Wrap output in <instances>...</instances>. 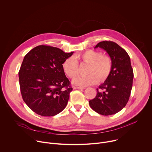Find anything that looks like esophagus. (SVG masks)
<instances>
[{
	"instance_id": "obj_1",
	"label": "esophagus",
	"mask_w": 152,
	"mask_h": 152,
	"mask_svg": "<svg viewBox=\"0 0 152 152\" xmlns=\"http://www.w3.org/2000/svg\"><path fill=\"white\" fill-rule=\"evenodd\" d=\"M74 89H79V90L81 89V90H84V89H85V88L84 87H75Z\"/></svg>"
}]
</instances>
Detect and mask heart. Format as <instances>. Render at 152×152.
<instances>
[{
  "mask_svg": "<svg viewBox=\"0 0 152 152\" xmlns=\"http://www.w3.org/2000/svg\"><path fill=\"white\" fill-rule=\"evenodd\" d=\"M81 61L89 66L87 70L88 75L79 76L73 80V84L80 87H87L99 82H103L109 76L112 71V60L108 56L94 50H87L78 56ZM65 75L69 78H74L78 75V62L74 57H69L62 64Z\"/></svg>",
  "mask_w": 152,
  "mask_h": 152,
  "instance_id": "b5f03b06",
  "label": "heart"
}]
</instances>
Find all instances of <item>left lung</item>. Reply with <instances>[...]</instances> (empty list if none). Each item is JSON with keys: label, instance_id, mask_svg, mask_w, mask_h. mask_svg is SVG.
<instances>
[{"label": "left lung", "instance_id": "8db88e82", "mask_svg": "<svg viewBox=\"0 0 152 152\" xmlns=\"http://www.w3.org/2000/svg\"><path fill=\"white\" fill-rule=\"evenodd\" d=\"M104 49L112 60V71L104 83L96 89L95 98L89 101L94 110L103 115H113L122 110L128 103L133 86V70L126 50L113 42L104 41L95 48ZM103 90V92L101 91Z\"/></svg>", "mask_w": 152, "mask_h": 152}]
</instances>
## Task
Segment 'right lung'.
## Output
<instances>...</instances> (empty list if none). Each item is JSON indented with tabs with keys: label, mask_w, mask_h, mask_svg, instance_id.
Masks as SVG:
<instances>
[{
	"label": "right lung",
	"mask_w": 152,
	"mask_h": 152,
	"mask_svg": "<svg viewBox=\"0 0 152 152\" xmlns=\"http://www.w3.org/2000/svg\"><path fill=\"white\" fill-rule=\"evenodd\" d=\"M73 53L40 45L25 56L19 72L20 89L24 102L36 114L54 116L66 106L73 88L62 64Z\"/></svg>",
	"instance_id": "add662e5"
}]
</instances>
